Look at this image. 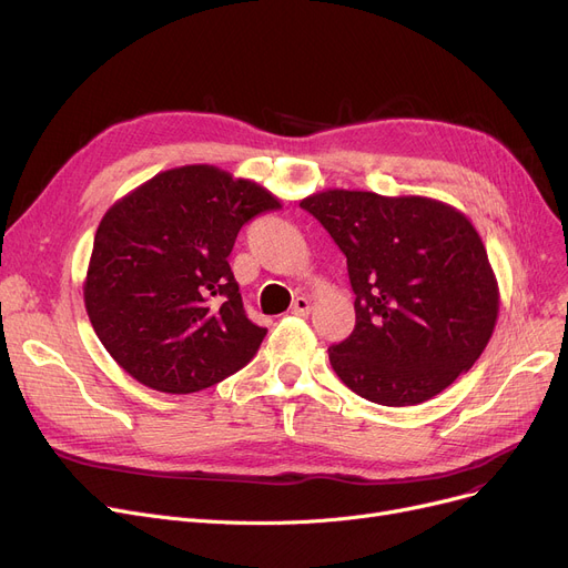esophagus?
I'll return each mask as SVG.
<instances>
[{"label": "esophagus", "instance_id": "obj_1", "mask_svg": "<svg viewBox=\"0 0 568 568\" xmlns=\"http://www.w3.org/2000/svg\"><path fill=\"white\" fill-rule=\"evenodd\" d=\"M290 311H292L294 315H308V313H311V302L306 300V296H296V300H294L292 306H290Z\"/></svg>", "mask_w": 568, "mask_h": 568}]
</instances>
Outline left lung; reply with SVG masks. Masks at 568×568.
<instances>
[{"label": "left lung", "mask_w": 568, "mask_h": 568, "mask_svg": "<svg viewBox=\"0 0 568 568\" xmlns=\"http://www.w3.org/2000/svg\"><path fill=\"white\" fill-rule=\"evenodd\" d=\"M300 204L347 257L356 324L329 347L345 386L377 405H419L474 366L495 329L499 287L463 212L345 189Z\"/></svg>", "instance_id": "1"}]
</instances>
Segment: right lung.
Masks as SVG:
<instances>
[{
  "mask_svg": "<svg viewBox=\"0 0 568 568\" xmlns=\"http://www.w3.org/2000/svg\"><path fill=\"white\" fill-rule=\"evenodd\" d=\"M281 202L214 165L159 172L101 221L84 308L112 359L163 394H193L244 368L266 329L246 317L230 268L244 223Z\"/></svg>",
  "mask_w": 568,
  "mask_h": 568,
  "instance_id": "add662e5",
  "label": "right lung"
}]
</instances>
